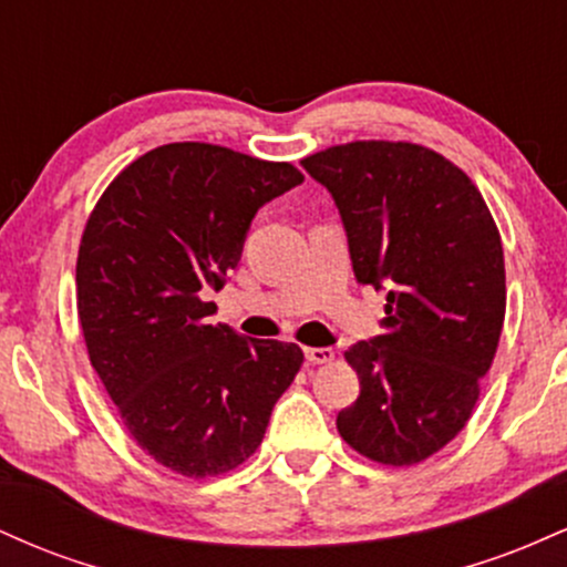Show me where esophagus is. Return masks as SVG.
<instances>
[{
  "mask_svg": "<svg viewBox=\"0 0 567 567\" xmlns=\"http://www.w3.org/2000/svg\"><path fill=\"white\" fill-rule=\"evenodd\" d=\"M303 357H306V362H311V365H322V362L333 360L336 351L330 347H309V349H303Z\"/></svg>",
  "mask_w": 567,
  "mask_h": 567,
  "instance_id": "esophagus-1",
  "label": "esophagus"
}]
</instances>
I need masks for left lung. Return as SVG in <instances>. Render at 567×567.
Segmentation results:
<instances>
[{
  "label": "left lung",
  "mask_w": 567,
  "mask_h": 567,
  "mask_svg": "<svg viewBox=\"0 0 567 567\" xmlns=\"http://www.w3.org/2000/svg\"><path fill=\"white\" fill-rule=\"evenodd\" d=\"M301 167L336 202L357 282L386 292L381 333L347 351L360 396L336 426L379 464H419L464 429L496 357L498 229L470 175L415 143L357 141Z\"/></svg>",
  "instance_id": "left-lung-1"
}]
</instances>
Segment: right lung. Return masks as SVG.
I'll return each mask as SVG.
<instances>
[{
	"mask_svg": "<svg viewBox=\"0 0 567 567\" xmlns=\"http://www.w3.org/2000/svg\"><path fill=\"white\" fill-rule=\"evenodd\" d=\"M303 184L288 162L167 143L125 167L84 226L76 309L127 432L167 470L216 477L261 445L296 379V343L207 324L266 202Z\"/></svg>",
	"mask_w": 567,
	"mask_h": 567,
	"instance_id": "obj_1",
	"label": "right lung"
}]
</instances>
